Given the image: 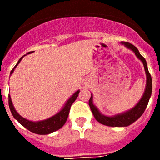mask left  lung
<instances>
[{"instance_id":"obj_1","label":"left lung","mask_w":160,"mask_h":160,"mask_svg":"<svg viewBox=\"0 0 160 160\" xmlns=\"http://www.w3.org/2000/svg\"><path fill=\"white\" fill-rule=\"evenodd\" d=\"M122 43L126 47L131 49L135 53V54L136 55L137 58L142 61L147 75L146 89H145V91H144L142 98L139 100V102L137 103L135 107H133L130 111H126L125 113H122V114L111 117L103 115L99 112L97 107L93 104V96L91 94V97L89 100V106H90V110H91L93 114H94V118L100 123L103 124V125L109 126V127H127V126L131 125V123L135 122L143 114L152 92V76H151L149 71H148V65H147V62L145 58L139 53L138 49L135 46H133L132 44L129 43V42H122Z\"/></svg>"}]
</instances>
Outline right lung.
Returning a JSON list of instances; mask_svg holds the SVG:
<instances>
[{
	"label": "right lung",
	"mask_w": 160,
	"mask_h": 160,
	"mask_svg": "<svg viewBox=\"0 0 160 160\" xmlns=\"http://www.w3.org/2000/svg\"><path fill=\"white\" fill-rule=\"evenodd\" d=\"M24 56H25V55H24ZM23 57H22L19 59V61H18V62L17 63L16 66H14L13 69L11 70L10 74L12 73L14 69H15L16 66L19 64L21 60L23 58ZM78 94L79 90H77V91H76V92L67 100L66 103L65 104L64 107H63V108L61 110V111H59L58 114H56L55 115L52 116L51 118H47V119L43 120V121H39V122H32V121L25 119L23 117L21 116V115L17 112L16 110L14 109L10 96H8V106H9V109H10L12 116L16 118L18 122L23 126L24 128H25L26 129L30 131L31 132L38 134V135H48L49 133H52L53 132V131H58V130H59L61 128H62L63 125L66 123V120H67L68 118V115H69V113H70L71 105L73 104V102L76 100V98H77L78 96Z\"/></svg>",
	"instance_id": "right-lung-1"
}]
</instances>
